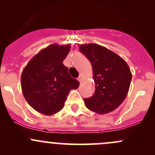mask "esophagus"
Instances as JSON below:
<instances>
[{"label":"esophagus","mask_w":155,"mask_h":155,"mask_svg":"<svg viewBox=\"0 0 155 155\" xmlns=\"http://www.w3.org/2000/svg\"><path fill=\"white\" fill-rule=\"evenodd\" d=\"M82 75L80 74L79 75V77H78V81H79V82H82Z\"/></svg>","instance_id":"34e87169"}]
</instances>
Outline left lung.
<instances>
[{"label":"left lung","instance_id":"obj_1","mask_svg":"<svg viewBox=\"0 0 155 155\" xmlns=\"http://www.w3.org/2000/svg\"><path fill=\"white\" fill-rule=\"evenodd\" d=\"M81 52L91 62L95 91L85 98L87 109L107 114L117 109L125 99L132 74L124 59L106 47L89 43L79 46Z\"/></svg>","mask_w":155,"mask_h":155}]
</instances>
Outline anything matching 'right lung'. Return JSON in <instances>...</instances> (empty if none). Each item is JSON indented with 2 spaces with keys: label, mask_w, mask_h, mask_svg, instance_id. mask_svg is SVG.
Listing matches in <instances>:
<instances>
[{
  "label": "right lung",
  "mask_w": 155,
  "mask_h": 155,
  "mask_svg": "<svg viewBox=\"0 0 155 155\" xmlns=\"http://www.w3.org/2000/svg\"><path fill=\"white\" fill-rule=\"evenodd\" d=\"M70 45L52 44L37 53L23 70L21 86L25 98L33 109L43 115L57 113L64 107L67 96L79 82L73 79L63 61Z\"/></svg>",
  "instance_id": "1"
}]
</instances>
